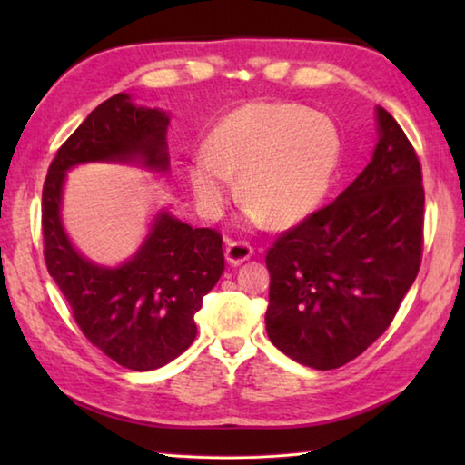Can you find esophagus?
Here are the masks:
<instances>
[{"label":"esophagus","mask_w":465,"mask_h":465,"mask_svg":"<svg viewBox=\"0 0 465 465\" xmlns=\"http://www.w3.org/2000/svg\"><path fill=\"white\" fill-rule=\"evenodd\" d=\"M252 246L248 242H230L227 243V248H225V258H227V262L230 264H242L243 261H248V258L252 256Z\"/></svg>","instance_id":"1"}]
</instances>
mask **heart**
<instances>
[{"label": "heart", "mask_w": 465, "mask_h": 465, "mask_svg": "<svg viewBox=\"0 0 465 465\" xmlns=\"http://www.w3.org/2000/svg\"><path fill=\"white\" fill-rule=\"evenodd\" d=\"M341 137L322 113L297 104L250 102L217 124L207 155L188 178L204 215L222 213L233 193V174L248 201L246 213L262 223L291 225L312 215L332 184Z\"/></svg>", "instance_id": "b5f03b06"}]
</instances>
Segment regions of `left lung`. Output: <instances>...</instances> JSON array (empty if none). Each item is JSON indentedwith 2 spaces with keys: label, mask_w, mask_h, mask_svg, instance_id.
Returning a JSON list of instances; mask_svg holds the SVG:
<instances>
[{
  "label": "left lung",
  "mask_w": 465,
  "mask_h": 465,
  "mask_svg": "<svg viewBox=\"0 0 465 465\" xmlns=\"http://www.w3.org/2000/svg\"><path fill=\"white\" fill-rule=\"evenodd\" d=\"M377 131L371 162L355 183L266 252V334L287 357L320 371L349 363L390 328L420 269L419 155L381 106Z\"/></svg>",
  "instance_id": "1"
}]
</instances>
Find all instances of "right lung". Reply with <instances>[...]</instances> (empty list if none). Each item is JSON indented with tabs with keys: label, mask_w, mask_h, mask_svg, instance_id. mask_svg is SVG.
I'll list each match as a JSON object with an SVG mask.
<instances>
[{
	"label": "right lung",
	"mask_w": 465,
	"mask_h": 465,
	"mask_svg": "<svg viewBox=\"0 0 465 465\" xmlns=\"http://www.w3.org/2000/svg\"><path fill=\"white\" fill-rule=\"evenodd\" d=\"M170 119L135 106L129 94L102 102L59 147L43 186L45 262L84 336L133 371L163 367L193 344L194 313L225 269L222 233L191 227L166 211L137 254L116 269L77 252L61 223L65 172L85 162H135L166 172Z\"/></svg>",
	"instance_id": "add662e5"
}]
</instances>
